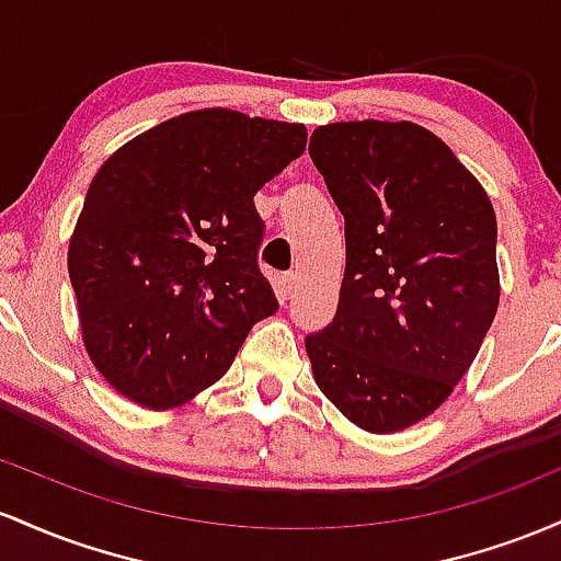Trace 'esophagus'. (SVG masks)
I'll return each instance as SVG.
<instances>
[{
	"instance_id": "34e87169",
	"label": "esophagus",
	"mask_w": 561,
	"mask_h": 561,
	"mask_svg": "<svg viewBox=\"0 0 561 561\" xmlns=\"http://www.w3.org/2000/svg\"><path fill=\"white\" fill-rule=\"evenodd\" d=\"M297 286H299V275L297 273H286L280 278V288H283V294H286V297H291V294L297 291Z\"/></svg>"
}]
</instances>
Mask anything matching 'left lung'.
Instances as JSON below:
<instances>
[{
	"mask_svg": "<svg viewBox=\"0 0 561 561\" xmlns=\"http://www.w3.org/2000/svg\"><path fill=\"white\" fill-rule=\"evenodd\" d=\"M310 159L347 238L336 318L305 339L314 383L360 430L402 432L450 398L499 312L493 204L413 122L325 124Z\"/></svg>",
	"mask_w": 561,
	"mask_h": 561,
	"instance_id": "left-lung-1",
	"label": "left lung"
}]
</instances>
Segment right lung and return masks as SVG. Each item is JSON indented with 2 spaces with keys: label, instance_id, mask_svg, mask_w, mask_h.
<instances>
[{
  "label": "right lung",
  "instance_id": "add662e5",
  "mask_svg": "<svg viewBox=\"0 0 561 561\" xmlns=\"http://www.w3.org/2000/svg\"><path fill=\"white\" fill-rule=\"evenodd\" d=\"M305 145V124L201 108L131 137L98 169L68 275L87 355L122 398L185 405L278 310L256 267L254 196Z\"/></svg>",
  "mask_w": 561,
  "mask_h": 561
}]
</instances>
